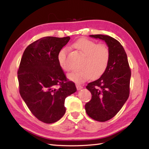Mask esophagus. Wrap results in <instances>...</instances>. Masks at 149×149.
<instances>
[{"instance_id":"esophagus-1","label":"esophagus","mask_w":149,"mask_h":149,"mask_svg":"<svg viewBox=\"0 0 149 149\" xmlns=\"http://www.w3.org/2000/svg\"><path fill=\"white\" fill-rule=\"evenodd\" d=\"M76 88H77V89L78 90H81V89H82V88H83V86H82V85H81L80 84H76Z\"/></svg>"}]
</instances>
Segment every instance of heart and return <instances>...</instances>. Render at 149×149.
<instances>
[{"label":"heart","mask_w":149,"mask_h":149,"mask_svg":"<svg viewBox=\"0 0 149 149\" xmlns=\"http://www.w3.org/2000/svg\"><path fill=\"white\" fill-rule=\"evenodd\" d=\"M73 47L84 55V58L80 65L81 68L70 74V79L77 83H82L90 77L95 79L102 76L109 63V47L104 43L97 44L93 41L85 38L77 41L73 44ZM68 52L67 48H63L58 54L60 67L66 72L72 69L68 60Z\"/></svg>","instance_id":"1"}]
</instances>
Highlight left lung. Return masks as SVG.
I'll use <instances>...</instances> for the list:
<instances>
[{
    "instance_id": "8db88e82",
    "label": "left lung",
    "mask_w": 149,
    "mask_h": 149,
    "mask_svg": "<svg viewBox=\"0 0 149 149\" xmlns=\"http://www.w3.org/2000/svg\"><path fill=\"white\" fill-rule=\"evenodd\" d=\"M90 36L105 41L110 51V59L102 76L86 86L91 99L85 104V110L93 120L106 122L118 113L129 98L131 71L127 54L118 41L102 34Z\"/></svg>"
}]
</instances>
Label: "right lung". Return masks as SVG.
Listing matches in <instances>:
<instances>
[{
    "instance_id": "obj_1",
    "label": "right lung",
    "mask_w": 149,
    "mask_h": 149,
    "mask_svg": "<svg viewBox=\"0 0 149 149\" xmlns=\"http://www.w3.org/2000/svg\"><path fill=\"white\" fill-rule=\"evenodd\" d=\"M70 36L43 37L25 49L17 72L19 92L33 115L46 123L65 115L66 97L76 91L60 67L58 54Z\"/></svg>"
}]
</instances>
